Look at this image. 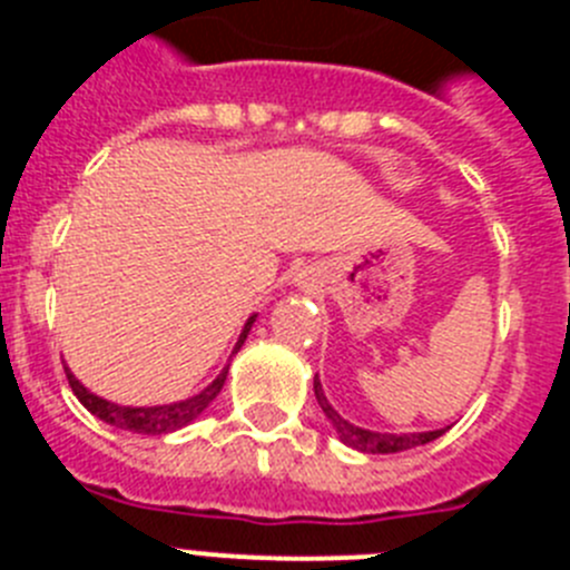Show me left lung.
Masks as SVG:
<instances>
[{
	"mask_svg": "<svg viewBox=\"0 0 570 570\" xmlns=\"http://www.w3.org/2000/svg\"><path fill=\"white\" fill-rule=\"evenodd\" d=\"M314 394L320 407L325 411V416L334 425L336 436L345 442L347 448H354V451H362V454H400V451H407V448L416 445H428V442H434L436 436H442L445 431H422V434H380V431H367V428L354 425V422H347L345 416H340L334 411V405L328 402L325 391L320 385V376H314Z\"/></svg>",
	"mask_w": 570,
	"mask_h": 570,
	"instance_id": "8db88e82",
	"label": "left lung"
}]
</instances>
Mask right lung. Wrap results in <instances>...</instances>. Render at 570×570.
<instances>
[{
    "label": "right lung",
    "mask_w": 570,
    "mask_h": 570,
    "mask_svg": "<svg viewBox=\"0 0 570 570\" xmlns=\"http://www.w3.org/2000/svg\"><path fill=\"white\" fill-rule=\"evenodd\" d=\"M256 322V314L245 322V328H242L239 342H236L234 354L242 347V342L248 340L250 325ZM65 374H68L70 391L77 394V400L88 407L90 414L99 416L102 422L114 428H122V431H134V434H148V436H163L176 431V428H185L196 420V416L203 414L205 407L219 396L225 385V376H228V367H223V374L216 376L205 391H199L196 396H188L183 402H170V405H150V407H130V405H116V402L102 400V396L90 394L88 387L77 380V376L70 374L68 367H65Z\"/></svg>",
    "instance_id": "1"
}]
</instances>
